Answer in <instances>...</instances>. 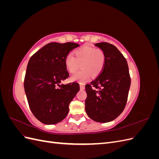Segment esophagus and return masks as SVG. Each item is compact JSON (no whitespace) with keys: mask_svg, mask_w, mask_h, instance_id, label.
Instances as JSON below:
<instances>
[{"mask_svg":"<svg viewBox=\"0 0 159 159\" xmlns=\"http://www.w3.org/2000/svg\"><path fill=\"white\" fill-rule=\"evenodd\" d=\"M85 89V85L83 84H80V89L81 90H84Z\"/></svg>","mask_w":159,"mask_h":159,"instance_id":"34e87169","label":"esophagus"}]
</instances>
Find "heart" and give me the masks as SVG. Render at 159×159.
Wrapping results in <instances>:
<instances>
[{
    "label": "heart",
    "instance_id": "b5f03b06",
    "mask_svg": "<svg viewBox=\"0 0 159 159\" xmlns=\"http://www.w3.org/2000/svg\"><path fill=\"white\" fill-rule=\"evenodd\" d=\"M105 61V54L102 49L85 46L75 50V57L71 54L67 55L65 65L71 74L75 73L81 65L82 69L72 75L71 80L84 83L90 78L91 75L95 77L101 73Z\"/></svg>",
    "mask_w": 159,
    "mask_h": 159
}]
</instances>
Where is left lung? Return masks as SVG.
Wrapping results in <instances>:
<instances>
[{
  "mask_svg": "<svg viewBox=\"0 0 159 159\" xmlns=\"http://www.w3.org/2000/svg\"><path fill=\"white\" fill-rule=\"evenodd\" d=\"M95 46L105 52V61L99 75L85 85V109L93 121L107 123L116 119L124 110L131 78L127 60L116 47L107 42Z\"/></svg>",
  "mask_w": 159,
  "mask_h": 159,
  "instance_id": "8db88e82",
  "label": "left lung"
}]
</instances>
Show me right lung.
<instances>
[{
  "label": "right lung",
  "instance_id": "right-lung-1",
  "mask_svg": "<svg viewBox=\"0 0 159 159\" xmlns=\"http://www.w3.org/2000/svg\"><path fill=\"white\" fill-rule=\"evenodd\" d=\"M78 46L74 42L49 43L32 56L28 61L24 87L32 113L43 123L52 125L61 121L80 90L76 82L60 85L69 77L66 57Z\"/></svg>",
  "mask_w": 159,
  "mask_h": 159
}]
</instances>
